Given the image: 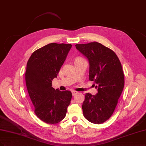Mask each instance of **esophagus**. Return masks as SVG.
<instances>
[{"label":"esophagus","mask_w":146,"mask_h":146,"mask_svg":"<svg viewBox=\"0 0 146 146\" xmlns=\"http://www.w3.org/2000/svg\"><path fill=\"white\" fill-rule=\"evenodd\" d=\"M77 93H78V92H76V91H72V94L73 96H74V95H76Z\"/></svg>","instance_id":"34e87169"}]
</instances>
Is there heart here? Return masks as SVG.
Here are the masks:
<instances>
[{"label":"heart","mask_w":146,"mask_h":146,"mask_svg":"<svg viewBox=\"0 0 146 146\" xmlns=\"http://www.w3.org/2000/svg\"><path fill=\"white\" fill-rule=\"evenodd\" d=\"M79 58H80V57H78V58H77L76 59H79ZM76 59H75V60H76Z\"/></svg>","instance_id":"b5f03b06"}]
</instances>
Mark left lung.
<instances>
[{"instance_id":"obj_1","label":"left lung","mask_w":146,"mask_h":146,"mask_svg":"<svg viewBox=\"0 0 146 146\" xmlns=\"http://www.w3.org/2000/svg\"><path fill=\"white\" fill-rule=\"evenodd\" d=\"M78 51L89 63V78L98 93H87L83 102V115L94 124L108 120L117 106L124 86V73L119 58L112 50L98 42L77 44Z\"/></svg>"}]
</instances>
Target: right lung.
<instances>
[{"instance_id": "add662e5", "label": "right lung", "mask_w": 146, "mask_h": 146, "mask_svg": "<svg viewBox=\"0 0 146 146\" xmlns=\"http://www.w3.org/2000/svg\"><path fill=\"white\" fill-rule=\"evenodd\" d=\"M72 47L71 44L49 43L35 51L29 58L25 81L37 117L47 124H56L65 117L72 93L52 87Z\"/></svg>"}]
</instances>
